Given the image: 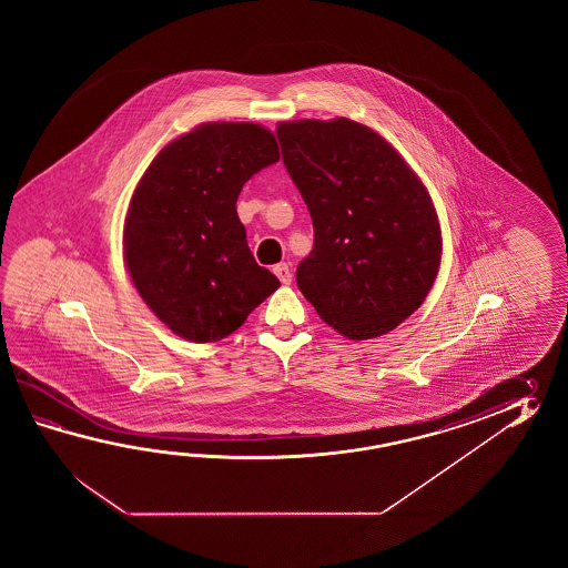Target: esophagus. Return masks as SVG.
Listing matches in <instances>:
<instances>
[{
    "label": "esophagus",
    "mask_w": 568,
    "mask_h": 568,
    "mask_svg": "<svg viewBox=\"0 0 568 568\" xmlns=\"http://www.w3.org/2000/svg\"><path fill=\"white\" fill-rule=\"evenodd\" d=\"M274 274L278 276L282 284H290V282H292V270H290L286 262H284V264H278V266H274Z\"/></svg>",
    "instance_id": "esophagus-1"
}]
</instances>
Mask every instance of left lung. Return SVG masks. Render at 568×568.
Instances as JSON below:
<instances>
[{"label":"left lung","mask_w":568,"mask_h":568,"mask_svg":"<svg viewBox=\"0 0 568 568\" xmlns=\"http://www.w3.org/2000/svg\"><path fill=\"white\" fill-rule=\"evenodd\" d=\"M282 160L313 219V252L296 284L345 337H379L435 284L440 227L423 182L357 121H284Z\"/></svg>","instance_id":"8db88e82"}]
</instances>
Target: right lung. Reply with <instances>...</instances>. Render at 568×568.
<instances>
[{
    "label": "right lung",
    "mask_w": 568,
    "mask_h": 568,
    "mask_svg": "<svg viewBox=\"0 0 568 568\" xmlns=\"http://www.w3.org/2000/svg\"><path fill=\"white\" fill-rule=\"evenodd\" d=\"M278 160L266 128L221 121L170 142L145 170L125 219V262L176 335L221 341L278 288L257 266L235 209L243 184Z\"/></svg>",
    "instance_id": "1"
}]
</instances>
